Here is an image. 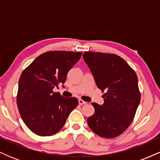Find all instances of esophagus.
I'll return each mask as SVG.
<instances>
[{
    "instance_id": "34e87169",
    "label": "esophagus",
    "mask_w": 160,
    "mask_h": 160,
    "mask_svg": "<svg viewBox=\"0 0 160 160\" xmlns=\"http://www.w3.org/2000/svg\"><path fill=\"white\" fill-rule=\"evenodd\" d=\"M78 102H79V104H80V105H83V104H86V102H84V101L82 100V99H79Z\"/></svg>"
}]
</instances>
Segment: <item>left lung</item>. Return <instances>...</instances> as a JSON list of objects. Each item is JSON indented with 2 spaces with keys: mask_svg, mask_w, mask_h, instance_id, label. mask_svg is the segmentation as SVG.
<instances>
[{
  "mask_svg": "<svg viewBox=\"0 0 160 160\" xmlns=\"http://www.w3.org/2000/svg\"><path fill=\"white\" fill-rule=\"evenodd\" d=\"M84 61L103 95L104 104L92 103L95 113L88 117L89 128L98 136L113 138L132 122L140 103L138 78L123 58L111 53L85 52Z\"/></svg>",
  "mask_w": 160,
  "mask_h": 160,
  "instance_id": "obj_1",
  "label": "left lung"
}]
</instances>
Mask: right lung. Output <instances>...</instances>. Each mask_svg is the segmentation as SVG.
Masks as SVG:
<instances>
[{"label": "right lung", "instance_id": "1", "mask_svg": "<svg viewBox=\"0 0 160 160\" xmlns=\"http://www.w3.org/2000/svg\"><path fill=\"white\" fill-rule=\"evenodd\" d=\"M81 56L82 52L71 51H49L22 71L16 101L22 119L32 132L55 135L78 105L76 98H64L53 89L65 83L68 73Z\"/></svg>", "mask_w": 160, "mask_h": 160}]
</instances>
